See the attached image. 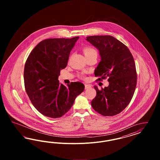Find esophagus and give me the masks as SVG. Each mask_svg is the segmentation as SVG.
Here are the masks:
<instances>
[{
	"label": "esophagus",
	"instance_id": "obj_1",
	"mask_svg": "<svg viewBox=\"0 0 160 160\" xmlns=\"http://www.w3.org/2000/svg\"><path fill=\"white\" fill-rule=\"evenodd\" d=\"M91 85L90 84H85V89H89L91 88Z\"/></svg>",
	"mask_w": 160,
	"mask_h": 160
}]
</instances>
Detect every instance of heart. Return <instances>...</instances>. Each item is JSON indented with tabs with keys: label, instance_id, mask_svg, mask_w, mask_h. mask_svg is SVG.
<instances>
[{
	"label": "heart",
	"instance_id": "b5f03b06",
	"mask_svg": "<svg viewBox=\"0 0 160 160\" xmlns=\"http://www.w3.org/2000/svg\"><path fill=\"white\" fill-rule=\"evenodd\" d=\"M83 52L85 56H90V55L93 54H97V52L96 50L94 49L93 48L89 47H85V48H84Z\"/></svg>",
	"mask_w": 160,
	"mask_h": 160
}]
</instances>
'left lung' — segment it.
<instances>
[{
    "mask_svg": "<svg viewBox=\"0 0 160 160\" xmlns=\"http://www.w3.org/2000/svg\"><path fill=\"white\" fill-rule=\"evenodd\" d=\"M86 41L99 51L101 61L94 74L102 80L108 77L109 85L97 92L92 107L99 114L112 116L119 114L128 105L137 84L134 58L129 49L116 38L110 35L86 37Z\"/></svg>",
    "mask_w": 160,
    "mask_h": 160,
    "instance_id": "1",
    "label": "left lung"
}]
</instances>
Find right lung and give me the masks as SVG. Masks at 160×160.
Listing matches in <instances>:
<instances>
[{
  "label": "right lung",
  "mask_w": 160,
  "mask_h": 160,
  "mask_svg": "<svg viewBox=\"0 0 160 160\" xmlns=\"http://www.w3.org/2000/svg\"><path fill=\"white\" fill-rule=\"evenodd\" d=\"M78 38L43 40L33 49L26 62V91L33 106L47 117L58 118L64 115L84 89L82 83L72 82L65 86L58 80Z\"/></svg>",
  "instance_id": "add662e5"
}]
</instances>
